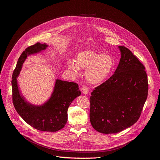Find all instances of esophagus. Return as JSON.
Returning a JSON list of instances; mask_svg holds the SVG:
<instances>
[{
	"label": "esophagus",
	"mask_w": 160,
	"mask_h": 160,
	"mask_svg": "<svg viewBox=\"0 0 160 160\" xmlns=\"http://www.w3.org/2000/svg\"><path fill=\"white\" fill-rule=\"evenodd\" d=\"M82 92H83V93L85 94V95L88 94V93H89V88H88V87L84 86L83 88H82Z\"/></svg>",
	"instance_id": "esophagus-1"
}]
</instances>
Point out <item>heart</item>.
<instances>
[{"label": "heart", "instance_id": "b5f03b06", "mask_svg": "<svg viewBox=\"0 0 160 160\" xmlns=\"http://www.w3.org/2000/svg\"><path fill=\"white\" fill-rule=\"evenodd\" d=\"M113 58L108 54H101L92 50H85L76 55L75 62L68 61V68L75 76L81 74V69L86 71V79L90 83H103L113 71Z\"/></svg>", "mask_w": 160, "mask_h": 160}]
</instances>
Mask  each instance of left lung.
<instances>
[{
	"instance_id": "1",
	"label": "left lung",
	"mask_w": 160,
	"mask_h": 160,
	"mask_svg": "<svg viewBox=\"0 0 160 160\" xmlns=\"http://www.w3.org/2000/svg\"><path fill=\"white\" fill-rule=\"evenodd\" d=\"M118 48L121 59L114 74L90 97L91 124L105 134L120 132L136 123L148 98L145 67L128 48Z\"/></svg>"
}]
</instances>
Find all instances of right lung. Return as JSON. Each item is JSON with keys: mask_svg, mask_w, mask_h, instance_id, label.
Returning a JSON list of instances; mask_svg holds the SVG:
<instances>
[{"mask_svg": "<svg viewBox=\"0 0 160 160\" xmlns=\"http://www.w3.org/2000/svg\"><path fill=\"white\" fill-rule=\"evenodd\" d=\"M47 47L46 43L37 42L27 48L19 57L11 81L12 102L18 115L28 125L42 132H53L63 128L67 123L69 105L81 95L78 85L57 79L50 98L42 105H37L27 101L19 89L17 82V77L27 57L40 53Z\"/></svg>", "mask_w": 160, "mask_h": 160, "instance_id": "right-lung-1", "label": "right lung"}]
</instances>
